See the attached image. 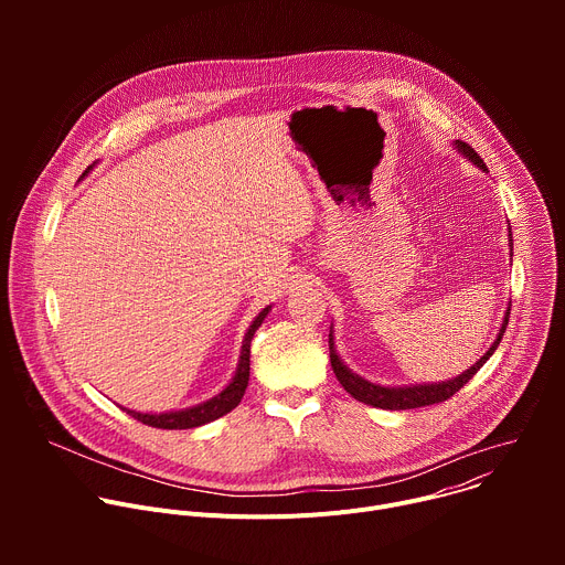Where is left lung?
<instances>
[{"label":"left lung","instance_id":"1","mask_svg":"<svg viewBox=\"0 0 565 565\" xmlns=\"http://www.w3.org/2000/svg\"><path fill=\"white\" fill-rule=\"evenodd\" d=\"M456 149L460 153H465L473 166H478L482 172H486V163H482V158L476 153L473 147H469L467 142L462 140H456ZM512 241V236H510ZM512 250V248H510ZM508 321H510V306H508V312H505V319H503V327L494 340V344L490 347V351L482 355L473 366H469L465 373L456 375L454 380H447V382H436V384H414V386H380V384H373L364 377H360L358 373H353L338 355L335 351V342H333V331L329 335V349H331V366H333V373L335 377L340 380V384L347 388V393H351L355 399L364 402V405L369 407H377V409H391V412H399V409H418V407H429V405H438V402H445L449 399L456 391H460L476 373L478 369L486 364L492 353L499 349L501 340H503V333L508 329Z\"/></svg>","mask_w":565,"mask_h":565}]
</instances>
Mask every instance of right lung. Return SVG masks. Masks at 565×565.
I'll return each mask as SVG.
<instances>
[{"instance_id": "obj_1", "label": "right lung", "mask_w": 565, "mask_h": 565, "mask_svg": "<svg viewBox=\"0 0 565 565\" xmlns=\"http://www.w3.org/2000/svg\"><path fill=\"white\" fill-rule=\"evenodd\" d=\"M270 308L273 306H266L255 317V321H253L246 338H244V347H241V358H238L236 373H234L232 382L218 395H214L207 402H201V405H196V407L181 409V412H168V414H140V412H129V409H125V412L131 418L140 420L142 425H149V427H156V429H192V427L207 425V423L230 414L246 393V386H248V380H250V342H253L257 329L262 327V321L270 312Z\"/></svg>"}]
</instances>
